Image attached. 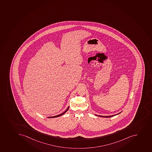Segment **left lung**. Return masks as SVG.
Here are the masks:
<instances>
[{"instance_id": "8db88e82", "label": "left lung", "mask_w": 152, "mask_h": 152, "mask_svg": "<svg viewBox=\"0 0 152 152\" xmlns=\"http://www.w3.org/2000/svg\"><path fill=\"white\" fill-rule=\"evenodd\" d=\"M120 113H119L117 114H116V115H111V116H101V115H96V116H98L101 117H105V118H109V117H111L114 116H115V115H118V114H119Z\"/></svg>"}]
</instances>
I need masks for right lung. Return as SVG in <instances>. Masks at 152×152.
<instances>
[{"label":"right lung","mask_w":152,"mask_h":152,"mask_svg":"<svg viewBox=\"0 0 152 152\" xmlns=\"http://www.w3.org/2000/svg\"><path fill=\"white\" fill-rule=\"evenodd\" d=\"M69 108V107H68V108H67L66 110V111H65L63 113H62L60 114H59V115H56V116H53V117H48V118H55V117H58L60 116H61V115H63L66 112H67V111H68V110Z\"/></svg>","instance_id":"1"}]
</instances>
